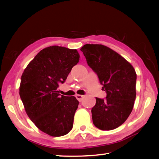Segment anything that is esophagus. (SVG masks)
<instances>
[{"instance_id":"obj_1","label":"esophagus","mask_w":159,"mask_h":159,"mask_svg":"<svg viewBox=\"0 0 159 159\" xmlns=\"http://www.w3.org/2000/svg\"><path fill=\"white\" fill-rule=\"evenodd\" d=\"M76 99H77L78 100H79V102H81V101L83 100V98H84V96L81 95H76Z\"/></svg>"}]
</instances>
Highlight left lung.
I'll return each mask as SVG.
<instances>
[{
    "mask_svg": "<svg viewBox=\"0 0 159 159\" xmlns=\"http://www.w3.org/2000/svg\"><path fill=\"white\" fill-rule=\"evenodd\" d=\"M80 50L107 93L105 99L96 98L91 110L93 124L102 130H114L127 120L133 110L135 71L122 56L105 45L85 44Z\"/></svg>",
    "mask_w": 159,
    "mask_h": 159,
    "instance_id": "left-lung-1",
    "label": "left lung"
}]
</instances>
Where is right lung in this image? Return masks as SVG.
<instances>
[{"label": "right lung", "mask_w": 159, "mask_h": 159, "mask_svg": "<svg viewBox=\"0 0 159 159\" xmlns=\"http://www.w3.org/2000/svg\"><path fill=\"white\" fill-rule=\"evenodd\" d=\"M79 58L76 50L57 45L45 48L21 77L20 95L26 114L39 130L50 136L65 135L73 128L79 102L74 96H60L57 90Z\"/></svg>", "instance_id": "obj_1"}]
</instances>
